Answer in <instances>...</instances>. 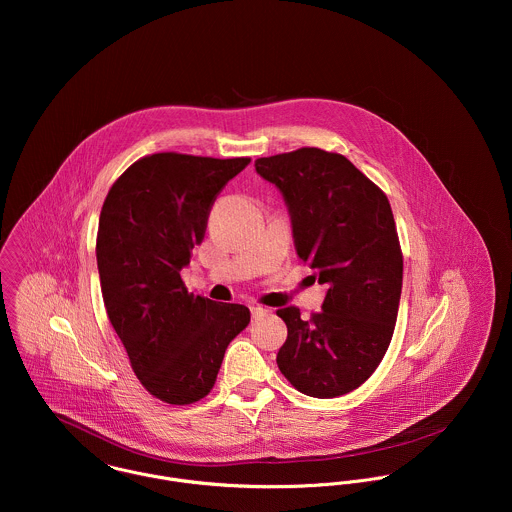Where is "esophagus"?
I'll use <instances>...</instances> for the list:
<instances>
[{
  "label": "esophagus",
  "mask_w": 512,
  "mask_h": 512,
  "mask_svg": "<svg viewBox=\"0 0 512 512\" xmlns=\"http://www.w3.org/2000/svg\"><path fill=\"white\" fill-rule=\"evenodd\" d=\"M250 313H252V319H262V317H266L270 313V309H266L262 305H252Z\"/></svg>",
  "instance_id": "1"
}]
</instances>
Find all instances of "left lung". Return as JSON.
Listing matches in <instances>:
<instances>
[{
    "instance_id": "obj_1",
    "label": "left lung",
    "mask_w": 512,
    "mask_h": 512,
    "mask_svg": "<svg viewBox=\"0 0 512 512\" xmlns=\"http://www.w3.org/2000/svg\"><path fill=\"white\" fill-rule=\"evenodd\" d=\"M282 193L297 256L327 284L323 311L278 309L288 339L276 363L313 398L359 388L380 365L398 315L402 252L386 195L347 157L317 147L256 159Z\"/></svg>"
}]
</instances>
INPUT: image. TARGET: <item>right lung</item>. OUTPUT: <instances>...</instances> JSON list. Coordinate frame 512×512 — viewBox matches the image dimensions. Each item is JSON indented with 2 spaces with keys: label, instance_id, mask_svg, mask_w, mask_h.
I'll return each mask as SVG.
<instances>
[{
  "label": "right lung",
  "instance_id": "obj_1",
  "mask_svg": "<svg viewBox=\"0 0 512 512\" xmlns=\"http://www.w3.org/2000/svg\"><path fill=\"white\" fill-rule=\"evenodd\" d=\"M250 157L153 153L130 165L102 205L96 262L108 319L149 394L193 404L215 386L250 309L187 292L181 270L201 244L220 189Z\"/></svg>",
  "mask_w": 512,
  "mask_h": 512
}]
</instances>
